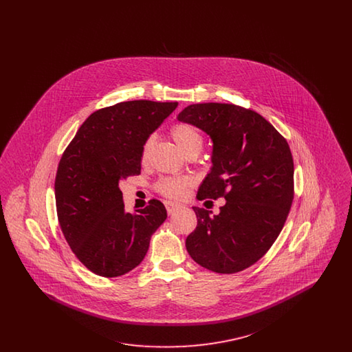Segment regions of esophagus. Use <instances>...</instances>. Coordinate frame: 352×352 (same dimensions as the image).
<instances>
[{
    "instance_id": "34e87169",
    "label": "esophagus",
    "mask_w": 352,
    "mask_h": 352,
    "mask_svg": "<svg viewBox=\"0 0 352 352\" xmlns=\"http://www.w3.org/2000/svg\"><path fill=\"white\" fill-rule=\"evenodd\" d=\"M165 206H166V210H168V215L174 214L177 210L181 208V204L179 203H174V201H165Z\"/></svg>"
}]
</instances>
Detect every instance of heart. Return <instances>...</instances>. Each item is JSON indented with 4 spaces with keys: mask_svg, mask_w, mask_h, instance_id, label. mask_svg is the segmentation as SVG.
<instances>
[{
    "mask_svg": "<svg viewBox=\"0 0 352 352\" xmlns=\"http://www.w3.org/2000/svg\"><path fill=\"white\" fill-rule=\"evenodd\" d=\"M171 135L178 145V148L184 151L187 155L188 153L194 151H201V144H203V137L198 128H195L191 124L181 122L173 126L171 129ZM149 148V141L144 146V157L146 155V151ZM191 184V178L188 177H165L161 178L157 184V190L168 197V198H181L184 197L187 187Z\"/></svg>",
    "mask_w": 352,
    "mask_h": 352,
    "instance_id": "b5f03b06",
    "label": "heart"
}]
</instances>
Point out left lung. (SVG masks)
<instances>
[{
  "mask_svg": "<svg viewBox=\"0 0 352 352\" xmlns=\"http://www.w3.org/2000/svg\"><path fill=\"white\" fill-rule=\"evenodd\" d=\"M208 134L212 166L198 201L224 197L218 215L192 207L198 226L186 250L203 268L231 274L258 261L278 237L293 201L294 165L284 137L234 104H191L177 116Z\"/></svg>",
  "mask_w": 352,
  "mask_h": 352,
  "instance_id": "left-lung-1",
  "label": "left lung"
}]
</instances>
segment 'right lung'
Returning a JSON list of instances; mask_svg holds the SVG:
<instances>
[{"label":"right lung","mask_w":352,"mask_h":352,"mask_svg":"<svg viewBox=\"0 0 352 352\" xmlns=\"http://www.w3.org/2000/svg\"><path fill=\"white\" fill-rule=\"evenodd\" d=\"M178 102L122 101L94 112L63 153L55 178L58 220L69 248L101 277H118L145 257L165 206L125 211L121 179L141 173L144 145Z\"/></svg>","instance_id":"obj_1"}]
</instances>
